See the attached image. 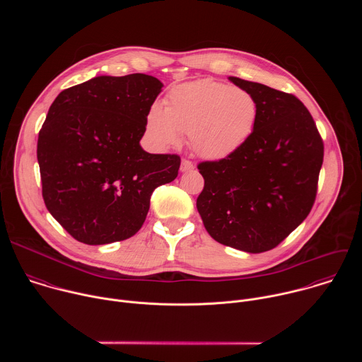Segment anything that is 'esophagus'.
<instances>
[{"mask_svg":"<svg viewBox=\"0 0 362 362\" xmlns=\"http://www.w3.org/2000/svg\"><path fill=\"white\" fill-rule=\"evenodd\" d=\"M193 169H194L193 162H190V160H187V159H183V160H182V166H180V170H182V172H190V170H193Z\"/></svg>","mask_w":362,"mask_h":362,"instance_id":"obj_1","label":"esophagus"}]
</instances>
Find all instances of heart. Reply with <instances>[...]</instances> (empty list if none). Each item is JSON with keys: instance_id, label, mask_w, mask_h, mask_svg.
Segmentation results:
<instances>
[{"instance_id": "heart-1", "label": "heart", "mask_w": 362, "mask_h": 362, "mask_svg": "<svg viewBox=\"0 0 362 362\" xmlns=\"http://www.w3.org/2000/svg\"><path fill=\"white\" fill-rule=\"evenodd\" d=\"M257 122V100L240 87L199 80L175 87L165 107L154 105L147 130L159 147H170L189 134L192 148L206 159H225L252 136Z\"/></svg>"}]
</instances>
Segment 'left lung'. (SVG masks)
<instances>
[{
	"mask_svg": "<svg viewBox=\"0 0 362 362\" xmlns=\"http://www.w3.org/2000/svg\"><path fill=\"white\" fill-rule=\"evenodd\" d=\"M229 80L255 95L257 122L250 139L229 158L197 165L204 186L196 208L215 240L261 253L278 246L311 212L324 141L293 94Z\"/></svg>",
	"mask_w": 362,
	"mask_h": 362,
	"instance_id": "obj_1",
	"label": "left lung"
}]
</instances>
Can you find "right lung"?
<instances>
[{
	"mask_svg": "<svg viewBox=\"0 0 362 362\" xmlns=\"http://www.w3.org/2000/svg\"><path fill=\"white\" fill-rule=\"evenodd\" d=\"M163 84L147 74L98 76L63 90L38 133L48 212L78 242L106 245L139 232L153 190L177 177V154L141 148Z\"/></svg>",
	"mask_w": 362,
	"mask_h": 362,
	"instance_id": "1",
	"label": "right lung"
}]
</instances>
